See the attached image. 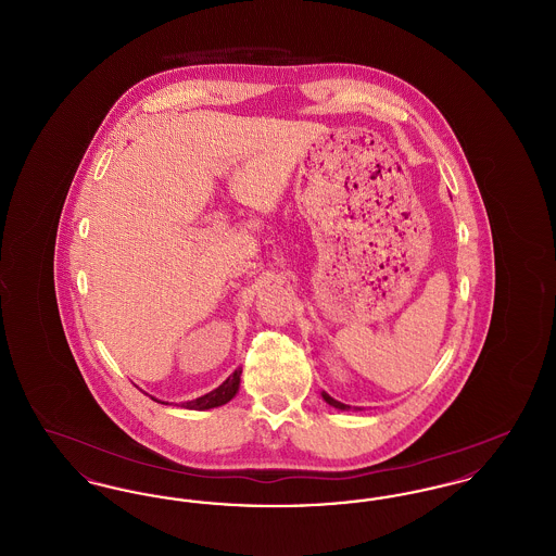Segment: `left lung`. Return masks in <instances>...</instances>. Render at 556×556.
Masks as SVG:
<instances>
[{"mask_svg": "<svg viewBox=\"0 0 556 556\" xmlns=\"http://www.w3.org/2000/svg\"><path fill=\"white\" fill-rule=\"evenodd\" d=\"M323 400H325V402H327V404H331V406H336V408H340V410H345V408H348V406H345V404H342V402H338V400H333V397L329 396V394H325V392H323Z\"/></svg>", "mask_w": 556, "mask_h": 556, "instance_id": "left-lung-1", "label": "left lung"}]
</instances>
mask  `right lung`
I'll return each mask as SVG.
<instances>
[{"mask_svg": "<svg viewBox=\"0 0 556 556\" xmlns=\"http://www.w3.org/2000/svg\"><path fill=\"white\" fill-rule=\"evenodd\" d=\"M239 375H241V370H233L216 390H212L211 394L195 397V400H191V402H186L184 406L191 408V410H206V408H214V406L227 404L231 397L238 394ZM152 400H156V397H152Z\"/></svg>", "mask_w": 556, "mask_h": 556, "instance_id": "add662e5", "label": "right lung"}]
</instances>
